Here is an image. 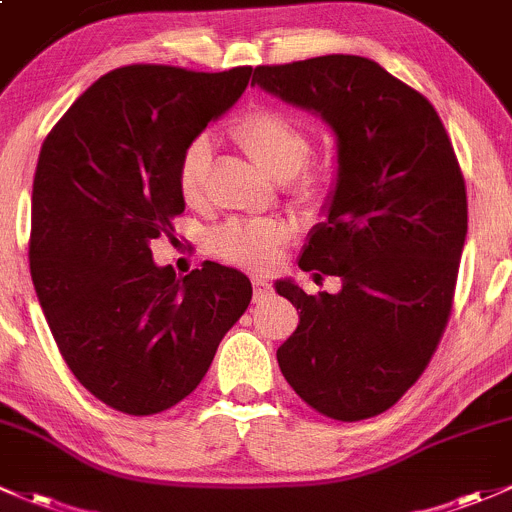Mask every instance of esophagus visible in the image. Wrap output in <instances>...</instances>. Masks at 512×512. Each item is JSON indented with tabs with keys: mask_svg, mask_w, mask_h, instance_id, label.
Returning <instances> with one entry per match:
<instances>
[{
	"mask_svg": "<svg viewBox=\"0 0 512 512\" xmlns=\"http://www.w3.org/2000/svg\"><path fill=\"white\" fill-rule=\"evenodd\" d=\"M254 300H263L273 293V286L263 276H254Z\"/></svg>",
	"mask_w": 512,
	"mask_h": 512,
	"instance_id": "1",
	"label": "esophagus"
}]
</instances>
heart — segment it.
Listing matches in <instances>:
<instances>
[{"instance_id": "heart-1", "label": "heart", "mask_w": 512, "mask_h": 512, "mask_svg": "<svg viewBox=\"0 0 512 512\" xmlns=\"http://www.w3.org/2000/svg\"><path fill=\"white\" fill-rule=\"evenodd\" d=\"M236 145L256 162L258 167L276 179H286L288 189L300 202H315L325 189V175L308 167L310 133L293 115L276 108H258L244 113L229 128ZM212 147L204 138H194L184 147L177 165V189L187 207L204 202ZM288 239V226L276 219L229 221L212 234L209 244L219 258L239 266L263 268L273 263L283 241Z\"/></svg>"}]
</instances>
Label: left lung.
<instances>
[{
	"label": "left lung",
	"instance_id": "left-lung-1",
	"mask_svg": "<svg viewBox=\"0 0 512 512\" xmlns=\"http://www.w3.org/2000/svg\"><path fill=\"white\" fill-rule=\"evenodd\" d=\"M251 83L323 115L340 162L328 221L298 266L342 291L276 283L300 310L278 365L315 412L370 419L421 377L449 323L468 231L461 165L434 105L370 59L256 66Z\"/></svg>",
	"mask_w": 512,
	"mask_h": 512
}]
</instances>
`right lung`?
I'll return each mask as SVG.
<instances>
[{
	"instance_id": "add662e5",
	"label": "right lung",
	"mask_w": 512,
	"mask_h": 512,
	"mask_svg": "<svg viewBox=\"0 0 512 512\" xmlns=\"http://www.w3.org/2000/svg\"><path fill=\"white\" fill-rule=\"evenodd\" d=\"M251 71L115 68L41 145L31 281L68 370L123 414H160L189 397L251 303L244 273L204 261L177 278L150 251L184 212V147L239 100Z\"/></svg>"
}]
</instances>
